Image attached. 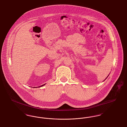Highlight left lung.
I'll return each instance as SVG.
<instances>
[{"mask_svg":"<svg viewBox=\"0 0 127 127\" xmlns=\"http://www.w3.org/2000/svg\"><path fill=\"white\" fill-rule=\"evenodd\" d=\"M108 76H109V75H108ZM108 77H107V78H108ZM106 79H107V78H106Z\"/></svg>","mask_w":127,"mask_h":127,"instance_id":"left-lung-1","label":"left lung"}]
</instances>
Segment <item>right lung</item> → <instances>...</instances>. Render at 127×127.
Segmentation results:
<instances>
[{
  "label": "right lung",
  "mask_w": 127,
  "mask_h": 127,
  "mask_svg": "<svg viewBox=\"0 0 127 127\" xmlns=\"http://www.w3.org/2000/svg\"><path fill=\"white\" fill-rule=\"evenodd\" d=\"M45 85V84L42 85H41V86H39V87H38V88H39V87H42V86H44V85ZM34 88H36V87H34Z\"/></svg>",
  "instance_id": "right-lung-1"
}]
</instances>
